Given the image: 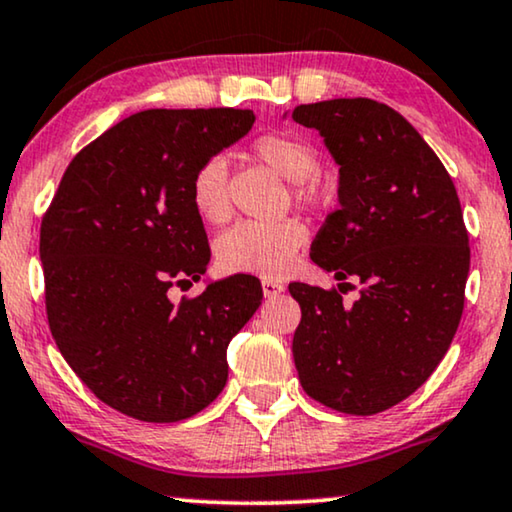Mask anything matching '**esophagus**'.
Returning a JSON list of instances; mask_svg holds the SVG:
<instances>
[{
    "instance_id": "34e87169",
    "label": "esophagus",
    "mask_w": 512,
    "mask_h": 512,
    "mask_svg": "<svg viewBox=\"0 0 512 512\" xmlns=\"http://www.w3.org/2000/svg\"><path fill=\"white\" fill-rule=\"evenodd\" d=\"M261 286H263V293H265V298H275V296H279V293L284 291V284L275 282V279H263Z\"/></svg>"
}]
</instances>
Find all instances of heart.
I'll use <instances>...</instances> for the list:
<instances>
[{
	"label": "heart",
	"instance_id": "1",
	"mask_svg": "<svg viewBox=\"0 0 512 512\" xmlns=\"http://www.w3.org/2000/svg\"><path fill=\"white\" fill-rule=\"evenodd\" d=\"M249 153L279 177L291 181V195L300 207H314L324 198L319 181V151L296 132H263L249 144ZM188 195L195 214L209 226H223L233 214L228 193V167L221 156L202 160L193 172ZM307 242L303 223L244 221L216 240V261L226 272L275 277L284 275Z\"/></svg>",
	"mask_w": 512,
	"mask_h": 512
}]
</instances>
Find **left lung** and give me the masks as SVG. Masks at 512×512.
<instances>
[{
    "label": "left lung",
    "mask_w": 512,
    "mask_h": 512,
    "mask_svg": "<svg viewBox=\"0 0 512 512\" xmlns=\"http://www.w3.org/2000/svg\"><path fill=\"white\" fill-rule=\"evenodd\" d=\"M291 118L321 132L340 165V207L314 237L312 261L343 292L289 284L303 319L293 361L307 396L345 415H377L422 387L464 312L471 265L459 195L422 135L368 97L300 104Z\"/></svg>",
    "instance_id": "1"
}]
</instances>
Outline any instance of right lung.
<instances>
[{"label":"right lung","mask_w":512,"mask_h":512,"mask_svg":"<svg viewBox=\"0 0 512 512\" xmlns=\"http://www.w3.org/2000/svg\"><path fill=\"white\" fill-rule=\"evenodd\" d=\"M254 125L249 109H146L76 153L41 219L46 317L60 354L102 403L170 424L228 380L226 349L263 300L235 275L174 305L205 275L193 172Z\"/></svg>","instance_id":"obj_1"}]
</instances>
